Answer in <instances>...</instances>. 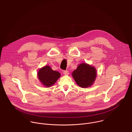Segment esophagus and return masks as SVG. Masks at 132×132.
<instances>
[{
	"label": "esophagus",
	"instance_id": "34e87169",
	"mask_svg": "<svg viewBox=\"0 0 132 132\" xmlns=\"http://www.w3.org/2000/svg\"><path fill=\"white\" fill-rule=\"evenodd\" d=\"M63 73L65 75H69V71L68 70H64L63 71Z\"/></svg>",
	"mask_w": 132,
	"mask_h": 132
}]
</instances>
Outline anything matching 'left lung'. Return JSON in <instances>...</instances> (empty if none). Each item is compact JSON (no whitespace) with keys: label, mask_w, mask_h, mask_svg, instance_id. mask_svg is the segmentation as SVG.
I'll return each mask as SVG.
<instances>
[{"label":"left lung","mask_w":132,"mask_h":132,"mask_svg":"<svg viewBox=\"0 0 132 132\" xmlns=\"http://www.w3.org/2000/svg\"><path fill=\"white\" fill-rule=\"evenodd\" d=\"M96 75V69L86 63L80 64L72 74L77 84L82 88H87L93 85Z\"/></svg>","instance_id":"obj_1"}]
</instances>
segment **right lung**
I'll list each match as a JSON object with an SVG mask.
<instances>
[{"label":"right lung","mask_w":132,"mask_h":132,"mask_svg":"<svg viewBox=\"0 0 132 132\" xmlns=\"http://www.w3.org/2000/svg\"><path fill=\"white\" fill-rule=\"evenodd\" d=\"M59 72L54 71L49 66L41 68L38 72V78L42 84L46 87L53 85L60 77Z\"/></svg>","instance_id":"obj_1"}]
</instances>
